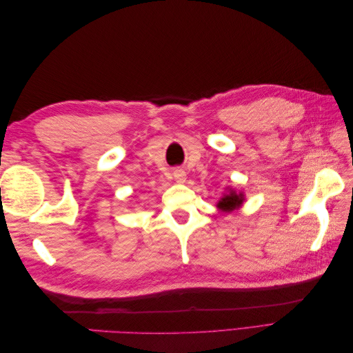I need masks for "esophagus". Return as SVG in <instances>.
Segmentation results:
<instances>
[{
	"label": "esophagus",
	"instance_id": "34e87169",
	"mask_svg": "<svg viewBox=\"0 0 353 353\" xmlns=\"http://www.w3.org/2000/svg\"><path fill=\"white\" fill-rule=\"evenodd\" d=\"M174 178H175V181H178V183H185V178H187V174H185V170L184 169H175L174 170Z\"/></svg>",
	"mask_w": 353,
	"mask_h": 353
}]
</instances>
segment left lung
I'll list each match as a JSON object with an SVG mask.
<instances>
[{"label":"left lung","mask_w":353,"mask_h":353,"mask_svg":"<svg viewBox=\"0 0 353 353\" xmlns=\"http://www.w3.org/2000/svg\"><path fill=\"white\" fill-rule=\"evenodd\" d=\"M243 203V194H236L234 191L228 193L227 196H223L221 201L218 203V208L223 212H231L236 208H239Z\"/></svg>","instance_id":"8db88e82"}]
</instances>
